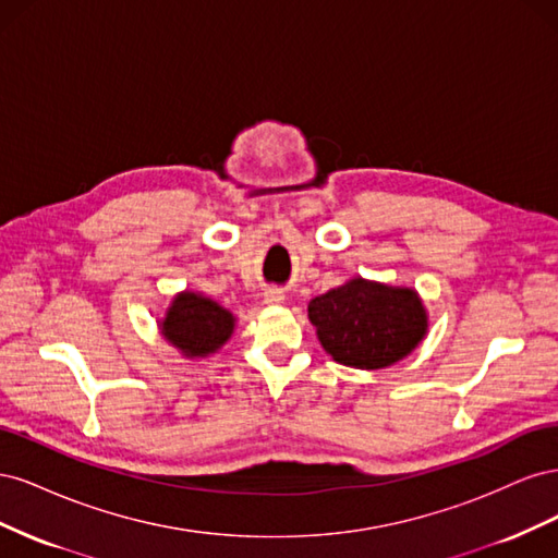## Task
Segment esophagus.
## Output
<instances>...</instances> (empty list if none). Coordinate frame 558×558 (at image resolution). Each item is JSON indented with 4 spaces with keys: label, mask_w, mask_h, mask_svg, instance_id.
Masks as SVG:
<instances>
[{
    "label": "esophagus",
    "mask_w": 558,
    "mask_h": 558,
    "mask_svg": "<svg viewBox=\"0 0 558 558\" xmlns=\"http://www.w3.org/2000/svg\"><path fill=\"white\" fill-rule=\"evenodd\" d=\"M263 300L267 302V305H281V302L286 300V295H283L281 289H267L263 293Z\"/></svg>",
    "instance_id": "esophagus-1"
}]
</instances>
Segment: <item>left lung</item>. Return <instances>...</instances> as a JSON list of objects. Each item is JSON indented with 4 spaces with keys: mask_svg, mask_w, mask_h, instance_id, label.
<instances>
[{
    "mask_svg": "<svg viewBox=\"0 0 558 558\" xmlns=\"http://www.w3.org/2000/svg\"><path fill=\"white\" fill-rule=\"evenodd\" d=\"M310 320L337 363L361 369L398 363L426 335V312L414 291L365 279L314 298Z\"/></svg>",
    "mask_w": 558,
    "mask_h": 558,
    "instance_id": "8db88e82",
    "label": "left lung"
}]
</instances>
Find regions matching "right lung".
I'll return each instance as SVG.
<instances>
[{"mask_svg": "<svg viewBox=\"0 0 558 558\" xmlns=\"http://www.w3.org/2000/svg\"><path fill=\"white\" fill-rule=\"evenodd\" d=\"M232 326V314L218 307L214 300L197 293H181L162 320V332L185 356H205L228 342Z\"/></svg>", "mask_w": 558, "mask_h": 558, "instance_id": "right-lung-1", "label": "right lung"}]
</instances>
